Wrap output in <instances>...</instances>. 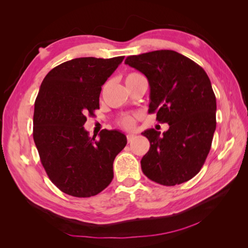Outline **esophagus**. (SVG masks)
I'll return each instance as SVG.
<instances>
[{
	"mask_svg": "<svg viewBox=\"0 0 248 248\" xmlns=\"http://www.w3.org/2000/svg\"><path fill=\"white\" fill-rule=\"evenodd\" d=\"M134 137H136V136H134V134H131V133L127 134V140H128V141H131V140L134 139Z\"/></svg>",
	"mask_w": 248,
	"mask_h": 248,
	"instance_id": "1",
	"label": "esophagus"
}]
</instances>
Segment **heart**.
I'll return each mask as SVG.
<instances>
[{
  "mask_svg": "<svg viewBox=\"0 0 248 248\" xmlns=\"http://www.w3.org/2000/svg\"><path fill=\"white\" fill-rule=\"evenodd\" d=\"M139 77H141L140 73L137 72H130L126 76V81H129V80H133L138 78ZM134 124V118L133 116L130 115H125L122 118H120L119 120V125H121L124 128H131Z\"/></svg>",
  "mask_w": 248,
  "mask_h": 248,
  "instance_id": "heart-1",
  "label": "heart"
}]
</instances>
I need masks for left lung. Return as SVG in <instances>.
<instances>
[{"instance_id": "1", "label": "left lung", "mask_w": 248, "mask_h": 248, "mask_svg": "<svg viewBox=\"0 0 248 248\" xmlns=\"http://www.w3.org/2000/svg\"><path fill=\"white\" fill-rule=\"evenodd\" d=\"M125 64L140 71L150 86L149 114L168 123L160 134L142 132L150 149L140 160L152 181L174 186L188 181L204 166L216 128V98L207 73L174 50L161 49L129 56Z\"/></svg>"}]
</instances>
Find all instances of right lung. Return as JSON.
Returning a JSON list of instances; mask_svg holds the SVG:
<instances>
[{"label":"right lung","mask_w":248,"mask_h":248,"mask_svg":"<svg viewBox=\"0 0 248 248\" xmlns=\"http://www.w3.org/2000/svg\"><path fill=\"white\" fill-rule=\"evenodd\" d=\"M124 57L77 58L51 69L37 95L33 138L50 181L66 194L96 196L114 178L112 163L127 144L125 134L103 129L99 139L84 128L99 108L101 87Z\"/></svg>","instance_id":"obj_1"}]
</instances>
